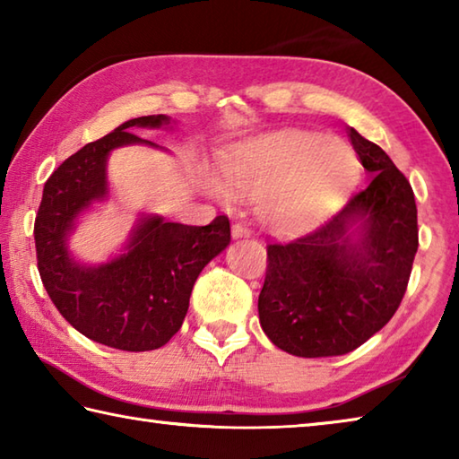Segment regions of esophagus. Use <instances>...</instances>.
<instances>
[{
    "label": "esophagus",
    "instance_id": "obj_1",
    "mask_svg": "<svg viewBox=\"0 0 459 459\" xmlns=\"http://www.w3.org/2000/svg\"><path fill=\"white\" fill-rule=\"evenodd\" d=\"M251 235V230H248V227L245 222H235L232 224V237L238 238V237H248Z\"/></svg>",
    "mask_w": 459,
    "mask_h": 459
}]
</instances>
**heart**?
Instances as JSON below:
<instances>
[{
    "label": "heart",
    "mask_w": 459,
    "mask_h": 459,
    "mask_svg": "<svg viewBox=\"0 0 459 459\" xmlns=\"http://www.w3.org/2000/svg\"><path fill=\"white\" fill-rule=\"evenodd\" d=\"M356 174V155L338 139L283 134L255 143L227 166L240 196H259L261 221L277 232L314 222Z\"/></svg>",
    "instance_id": "1"
}]
</instances>
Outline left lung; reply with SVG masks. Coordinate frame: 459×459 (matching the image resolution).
<instances>
[{
	"instance_id": "left-lung-1",
	"label": "left lung",
	"mask_w": 459,
	"mask_h": 459,
	"mask_svg": "<svg viewBox=\"0 0 459 459\" xmlns=\"http://www.w3.org/2000/svg\"><path fill=\"white\" fill-rule=\"evenodd\" d=\"M348 134L368 184L307 235L267 245L261 328L304 359L352 352L383 328L401 306L419 247L409 180L377 143L352 127ZM354 223L356 244L347 232Z\"/></svg>"
}]
</instances>
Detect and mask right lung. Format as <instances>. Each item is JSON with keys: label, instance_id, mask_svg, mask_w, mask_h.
I'll return each mask as SVG.
<instances>
[{"label": "right lung", "instance_id": "add662e5", "mask_svg": "<svg viewBox=\"0 0 459 459\" xmlns=\"http://www.w3.org/2000/svg\"><path fill=\"white\" fill-rule=\"evenodd\" d=\"M166 115L129 119L62 161L44 184L34 222L36 259L44 290L82 336L127 352L155 351L180 330L200 271L230 243L227 214L206 227L152 216L123 253L100 267L68 257L65 238L79 212L107 194L105 161L127 143H152L134 127H160Z\"/></svg>", "mask_w": 459, "mask_h": 459}]
</instances>
